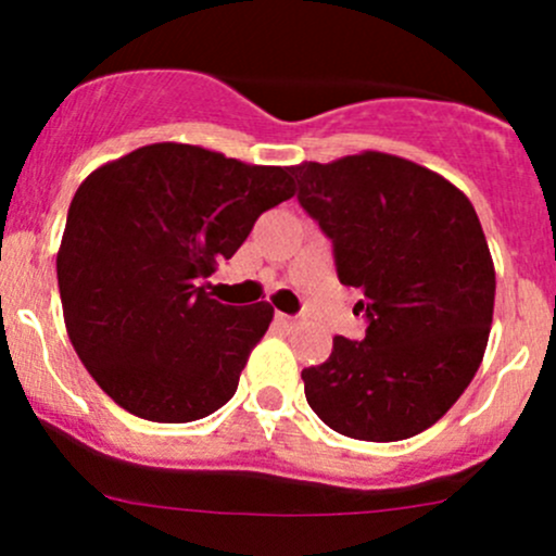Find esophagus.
Segmentation results:
<instances>
[{
	"label": "esophagus",
	"mask_w": 556,
	"mask_h": 556,
	"mask_svg": "<svg viewBox=\"0 0 556 556\" xmlns=\"http://www.w3.org/2000/svg\"><path fill=\"white\" fill-rule=\"evenodd\" d=\"M277 319L285 325V328H295V325H299V317H293V314L277 312Z\"/></svg>",
	"instance_id": "obj_1"
}]
</instances>
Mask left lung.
Masks as SVG:
<instances>
[{
	"instance_id": "obj_1",
	"label": "left lung",
	"mask_w": 556,
	"mask_h": 556,
	"mask_svg": "<svg viewBox=\"0 0 556 556\" xmlns=\"http://www.w3.org/2000/svg\"><path fill=\"white\" fill-rule=\"evenodd\" d=\"M290 172L368 317L366 339L336 336L328 361L301 371L306 401L350 439H412L450 412L484 357L495 263L479 215L450 179L379 150Z\"/></svg>"
}]
</instances>
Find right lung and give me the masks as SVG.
Listing matches in <instances>:
<instances>
[{
    "instance_id": "right-lung-1",
    "label": "right lung",
    "mask_w": 556,
    "mask_h": 556,
    "mask_svg": "<svg viewBox=\"0 0 556 556\" xmlns=\"http://www.w3.org/2000/svg\"><path fill=\"white\" fill-rule=\"evenodd\" d=\"M293 195L290 166L182 142L144 144L83 179L55 271L72 346L117 406L177 425L231 401L274 306L220 304L201 279Z\"/></svg>"
}]
</instances>
